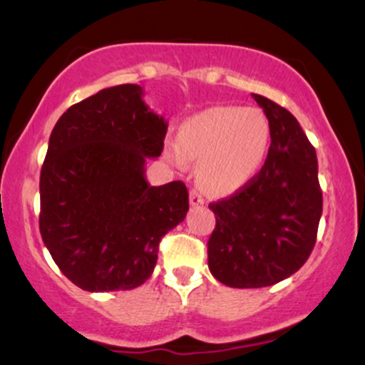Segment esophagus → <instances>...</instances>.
<instances>
[{
	"instance_id": "1",
	"label": "esophagus",
	"mask_w": 365,
	"mask_h": 365,
	"mask_svg": "<svg viewBox=\"0 0 365 365\" xmlns=\"http://www.w3.org/2000/svg\"><path fill=\"white\" fill-rule=\"evenodd\" d=\"M190 204L192 206H204L202 195H200V192L195 190V188L190 192Z\"/></svg>"
}]
</instances>
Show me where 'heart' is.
<instances>
[{
	"instance_id": "1",
	"label": "heart",
	"mask_w": 365,
	"mask_h": 365,
	"mask_svg": "<svg viewBox=\"0 0 365 365\" xmlns=\"http://www.w3.org/2000/svg\"><path fill=\"white\" fill-rule=\"evenodd\" d=\"M271 128L262 111L242 106H212L180 125L177 145L166 154L175 165L183 155L197 161V180L211 194H230L261 170L269 149Z\"/></svg>"
}]
</instances>
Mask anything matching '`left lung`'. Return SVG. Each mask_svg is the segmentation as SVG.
Returning <instances> with one entry per match:
<instances>
[{
	"instance_id": "left-lung-1",
	"label": "left lung",
	"mask_w": 365,
	"mask_h": 365,
	"mask_svg": "<svg viewBox=\"0 0 365 365\" xmlns=\"http://www.w3.org/2000/svg\"><path fill=\"white\" fill-rule=\"evenodd\" d=\"M252 98L269 121L266 161L240 190L209 204L216 216L209 271L232 288L271 287L297 273L312 252L322 215L316 149L290 111Z\"/></svg>"
}]
</instances>
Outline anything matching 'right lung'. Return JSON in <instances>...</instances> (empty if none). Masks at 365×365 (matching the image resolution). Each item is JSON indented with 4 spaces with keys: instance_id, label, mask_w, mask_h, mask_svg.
<instances>
[{
    "instance_id": "1",
    "label": "right lung",
    "mask_w": 365,
    "mask_h": 365,
    "mask_svg": "<svg viewBox=\"0 0 365 365\" xmlns=\"http://www.w3.org/2000/svg\"><path fill=\"white\" fill-rule=\"evenodd\" d=\"M137 83L73 104L49 137L39 230L61 273L87 292L132 290L153 274L161 238L185 220L183 182L153 187L145 161L163 153L168 121Z\"/></svg>"
}]
</instances>
